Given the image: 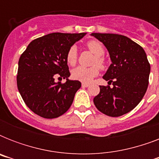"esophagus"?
Masks as SVG:
<instances>
[{"instance_id":"1","label":"esophagus","mask_w":159,"mask_h":159,"mask_svg":"<svg viewBox=\"0 0 159 159\" xmlns=\"http://www.w3.org/2000/svg\"><path fill=\"white\" fill-rule=\"evenodd\" d=\"M89 86H90L89 83H85V82H82V87H89Z\"/></svg>"}]
</instances>
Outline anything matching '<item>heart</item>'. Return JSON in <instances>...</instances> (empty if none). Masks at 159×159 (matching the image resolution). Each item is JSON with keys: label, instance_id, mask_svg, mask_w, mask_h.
<instances>
[{"label": "heart", "instance_id": "b5f03b06", "mask_svg": "<svg viewBox=\"0 0 159 159\" xmlns=\"http://www.w3.org/2000/svg\"><path fill=\"white\" fill-rule=\"evenodd\" d=\"M87 48L90 52L95 55V57L92 61L91 67H77L72 70V77L73 79L77 80L82 82H90L93 78L99 74V69L104 70L106 67V61L102 56L105 53L104 46L100 41L90 40L86 43ZM77 49L75 46L70 47L66 55V61L70 66H75L77 62Z\"/></svg>", "mask_w": 159, "mask_h": 159}]
</instances>
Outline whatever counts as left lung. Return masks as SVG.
<instances>
[{
	"label": "left lung",
	"instance_id": "obj_1",
	"mask_svg": "<svg viewBox=\"0 0 159 159\" xmlns=\"http://www.w3.org/2000/svg\"><path fill=\"white\" fill-rule=\"evenodd\" d=\"M103 43L111 62L103 78L113 87L100 86L93 102L98 111L111 117L131 111L143 99L148 86L150 64L143 48L130 39L116 34L92 33Z\"/></svg>",
	"mask_w": 159,
	"mask_h": 159
}]
</instances>
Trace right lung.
<instances>
[{
	"instance_id": "1",
	"label": "right lung",
	"mask_w": 159,
	"mask_h": 159,
	"mask_svg": "<svg viewBox=\"0 0 159 159\" xmlns=\"http://www.w3.org/2000/svg\"><path fill=\"white\" fill-rule=\"evenodd\" d=\"M86 33H52L34 39L19 59L17 87L25 105L45 119L57 118L67 111L79 81H70L66 55ZM62 78L67 82L56 83Z\"/></svg>"
}]
</instances>
